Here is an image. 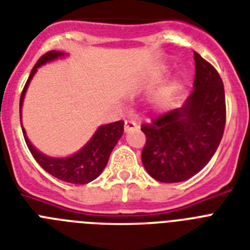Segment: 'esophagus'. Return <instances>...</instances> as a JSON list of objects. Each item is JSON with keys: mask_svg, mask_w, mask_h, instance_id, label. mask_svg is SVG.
I'll use <instances>...</instances> for the list:
<instances>
[{"mask_svg": "<svg viewBox=\"0 0 250 250\" xmlns=\"http://www.w3.org/2000/svg\"><path fill=\"white\" fill-rule=\"evenodd\" d=\"M138 128H140V125H138L135 121H131V119H128V121L125 122V132L133 131V129H138Z\"/></svg>", "mask_w": 250, "mask_h": 250, "instance_id": "1", "label": "esophagus"}]
</instances>
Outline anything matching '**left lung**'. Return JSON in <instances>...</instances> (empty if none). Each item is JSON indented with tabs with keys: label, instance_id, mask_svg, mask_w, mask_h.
Listing matches in <instances>:
<instances>
[{
	"label": "left lung",
	"instance_id": "1",
	"mask_svg": "<svg viewBox=\"0 0 250 250\" xmlns=\"http://www.w3.org/2000/svg\"><path fill=\"white\" fill-rule=\"evenodd\" d=\"M194 62V89L183 106L141 127L146 135L142 164L161 183L184 182L202 170L224 135L226 105L221 77L196 52Z\"/></svg>",
	"mask_w": 250,
	"mask_h": 250
}]
</instances>
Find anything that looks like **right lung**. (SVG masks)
Segmentation results:
<instances>
[{
  "label": "right lung",
  "mask_w": 250,
  "mask_h": 250,
  "mask_svg": "<svg viewBox=\"0 0 250 250\" xmlns=\"http://www.w3.org/2000/svg\"><path fill=\"white\" fill-rule=\"evenodd\" d=\"M64 56H66V53H63V52L50 50V52L43 54L38 60L35 66L33 67L30 76L25 83L24 90H22L21 96H20V123H21V108L25 93H26L29 83H30L37 70L43 64L52 62L57 58L64 57ZM123 125H125L123 121L100 125L99 128L96 129L93 137L90 138V141L81 150L77 151L76 154L71 155L68 157H50L42 154L41 151H38L29 141L22 125L21 128L28 148L30 150L31 155L37 160L38 164L41 165L44 170L49 173L50 175L58 178V179L67 182V183L86 184L96 179L104 170V167L108 164L110 152L123 135Z\"/></svg>",
  "instance_id": "right-lung-1"
}]
</instances>
